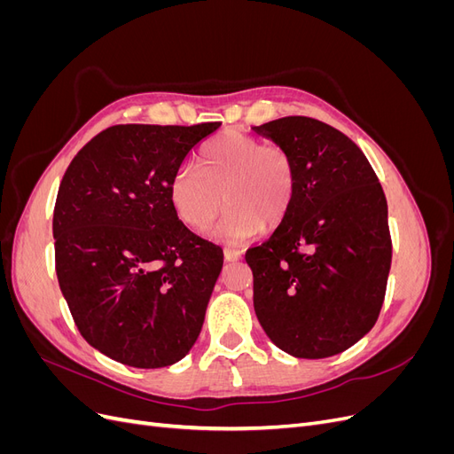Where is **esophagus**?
<instances>
[{
    "instance_id": "34e87169",
    "label": "esophagus",
    "mask_w": 454,
    "mask_h": 454,
    "mask_svg": "<svg viewBox=\"0 0 454 454\" xmlns=\"http://www.w3.org/2000/svg\"><path fill=\"white\" fill-rule=\"evenodd\" d=\"M242 255H244L242 250H235V248H225L223 250L225 261H239V259H242Z\"/></svg>"
}]
</instances>
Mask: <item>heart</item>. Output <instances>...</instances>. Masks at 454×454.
<instances>
[{
    "label": "heart",
    "instance_id": "b5f03b06",
    "mask_svg": "<svg viewBox=\"0 0 454 454\" xmlns=\"http://www.w3.org/2000/svg\"><path fill=\"white\" fill-rule=\"evenodd\" d=\"M295 189V160L284 145L227 132L200 149L199 168L174 172L168 193L177 217L193 231L208 227L225 204L214 237L237 244L263 227H280L292 210Z\"/></svg>",
    "mask_w": 454,
    "mask_h": 454
}]
</instances>
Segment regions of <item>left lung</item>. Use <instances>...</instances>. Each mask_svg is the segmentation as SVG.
<instances>
[{
	"instance_id": "left-lung-1",
	"label": "left lung",
	"mask_w": 454,
	"mask_h": 454,
	"mask_svg": "<svg viewBox=\"0 0 454 454\" xmlns=\"http://www.w3.org/2000/svg\"><path fill=\"white\" fill-rule=\"evenodd\" d=\"M254 130L297 168L286 222L246 252L257 320L295 358H329L379 318L392 263L387 197L362 149L325 122L282 117Z\"/></svg>"
}]
</instances>
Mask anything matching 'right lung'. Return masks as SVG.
<instances>
[{
    "mask_svg": "<svg viewBox=\"0 0 454 454\" xmlns=\"http://www.w3.org/2000/svg\"><path fill=\"white\" fill-rule=\"evenodd\" d=\"M217 127H109L62 177L52 215L57 277L79 333L107 358L157 369L195 345L223 252L177 219L168 187Z\"/></svg>",
    "mask_w": 454,
    "mask_h": 454,
    "instance_id": "obj_1",
    "label": "right lung"
}]
</instances>
